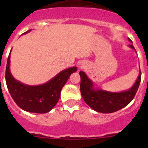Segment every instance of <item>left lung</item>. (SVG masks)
<instances>
[{"label":"left lung","mask_w":148,"mask_h":148,"mask_svg":"<svg viewBox=\"0 0 148 148\" xmlns=\"http://www.w3.org/2000/svg\"><path fill=\"white\" fill-rule=\"evenodd\" d=\"M129 40H132L129 38ZM135 49L133 45L129 46ZM81 77L80 90L86 104L94 110L101 113H110L119 110L130 104L140 84L142 73H139L136 82L130 90L120 92H112L103 90H95L93 83L84 72H79Z\"/></svg>","instance_id":"left-lung-1"}]
</instances>
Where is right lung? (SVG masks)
<instances>
[{
  "label": "right lung",
  "mask_w": 148,
  "mask_h": 148,
  "mask_svg": "<svg viewBox=\"0 0 148 148\" xmlns=\"http://www.w3.org/2000/svg\"><path fill=\"white\" fill-rule=\"evenodd\" d=\"M30 30L23 34L27 33ZM10 64V53L7 59L5 78L12 98L22 110L35 113H46L54 108L59 100L61 89L72 73L77 71L76 66L68 68L60 72L44 84L29 86L21 83L13 78Z\"/></svg>",
  "instance_id": "right-lung-1"
}]
</instances>
